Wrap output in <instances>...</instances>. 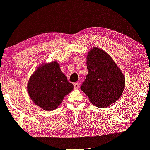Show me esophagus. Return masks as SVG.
I'll list each match as a JSON object with an SVG mask.
<instances>
[{"label":"esophagus","instance_id":"esophagus-1","mask_svg":"<svg viewBox=\"0 0 150 150\" xmlns=\"http://www.w3.org/2000/svg\"><path fill=\"white\" fill-rule=\"evenodd\" d=\"M79 86H80V84H78V83H74V87L75 89H78V88H79Z\"/></svg>","mask_w":150,"mask_h":150}]
</instances>
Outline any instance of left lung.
I'll return each instance as SVG.
<instances>
[{
	"mask_svg": "<svg viewBox=\"0 0 150 150\" xmlns=\"http://www.w3.org/2000/svg\"><path fill=\"white\" fill-rule=\"evenodd\" d=\"M86 64L88 74L80 89L95 106L102 108L114 104L125 87L121 70L108 54L97 47L88 52Z\"/></svg>",
	"mask_w": 150,
	"mask_h": 150,
	"instance_id": "1",
	"label": "left lung"
}]
</instances>
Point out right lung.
<instances>
[{
    "mask_svg": "<svg viewBox=\"0 0 150 150\" xmlns=\"http://www.w3.org/2000/svg\"><path fill=\"white\" fill-rule=\"evenodd\" d=\"M73 88V84L68 82L56 61L39 66L27 86L31 100L46 111L57 108Z\"/></svg>",
    "mask_w": 150,
    "mask_h": 150,
    "instance_id": "obj_1",
    "label": "right lung"
}]
</instances>
